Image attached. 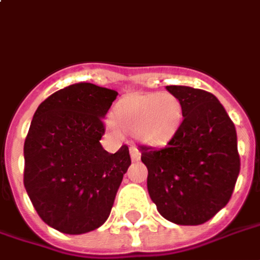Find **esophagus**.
Instances as JSON below:
<instances>
[{"mask_svg": "<svg viewBox=\"0 0 260 260\" xmlns=\"http://www.w3.org/2000/svg\"><path fill=\"white\" fill-rule=\"evenodd\" d=\"M131 158H132V161H139L140 159V151L136 147H131Z\"/></svg>", "mask_w": 260, "mask_h": 260, "instance_id": "obj_1", "label": "esophagus"}]
</instances>
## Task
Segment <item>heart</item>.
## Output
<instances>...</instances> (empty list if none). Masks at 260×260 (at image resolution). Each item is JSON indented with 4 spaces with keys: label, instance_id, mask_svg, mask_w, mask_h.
<instances>
[{
    "label": "heart",
    "instance_id": "heart-1",
    "mask_svg": "<svg viewBox=\"0 0 260 260\" xmlns=\"http://www.w3.org/2000/svg\"><path fill=\"white\" fill-rule=\"evenodd\" d=\"M183 120V106L172 93H135L115 106L107 126L114 135L132 131L139 143L158 146L176 134Z\"/></svg>",
    "mask_w": 260,
    "mask_h": 260
}]
</instances>
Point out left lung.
Listing matches in <instances>:
<instances>
[{
  "mask_svg": "<svg viewBox=\"0 0 260 260\" xmlns=\"http://www.w3.org/2000/svg\"><path fill=\"white\" fill-rule=\"evenodd\" d=\"M167 91L183 106V121L165 147H139L147 190L167 220L203 224L226 207L237 182L236 126L212 93L183 85Z\"/></svg>",
  "mask_w": 260,
  "mask_h": 260,
  "instance_id": "obj_1",
  "label": "left lung"
}]
</instances>
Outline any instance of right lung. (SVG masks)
<instances>
[{
    "instance_id": "add662e5",
    "label": "right lung",
    "mask_w": 260,
    "mask_h": 260,
    "mask_svg": "<svg viewBox=\"0 0 260 260\" xmlns=\"http://www.w3.org/2000/svg\"><path fill=\"white\" fill-rule=\"evenodd\" d=\"M118 92L73 84L38 106L24 142V187L40 218L66 234H84L107 220L129 149L101 145L103 118Z\"/></svg>"
}]
</instances>
